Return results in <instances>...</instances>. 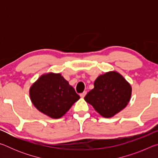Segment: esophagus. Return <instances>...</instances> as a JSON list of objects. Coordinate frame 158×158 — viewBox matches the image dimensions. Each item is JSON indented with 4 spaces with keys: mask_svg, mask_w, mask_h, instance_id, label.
<instances>
[{
    "mask_svg": "<svg viewBox=\"0 0 158 158\" xmlns=\"http://www.w3.org/2000/svg\"><path fill=\"white\" fill-rule=\"evenodd\" d=\"M86 91H84V92H83L82 93H81V94H80V97L81 98H84L85 96V95H86Z\"/></svg>",
    "mask_w": 158,
    "mask_h": 158,
    "instance_id": "1",
    "label": "esophagus"
}]
</instances>
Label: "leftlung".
<instances>
[{
    "mask_svg": "<svg viewBox=\"0 0 158 158\" xmlns=\"http://www.w3.org/2000/svg\"><path fill=\"white\" fill-rule=\"evenodd\" d=\"M132 95V86L121 74L109 71L95 79L94 89L84 100L102 117L111 118L126 107Z\"/></svg>",
    "mask_w": 158,
    "mask_h": 158,
    "instance_id": "8db88e82",
    "label": "left lung"
}]
</instances>
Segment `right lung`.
<instances>
[{"label": "right lung", "instance_id": "right-lung-1", "mask_svg": "<svg viewBox=\"0 0 158 158\" xmlns=\"http://www.w3.org/2000/svg\"><path fill=\"white\" fill-rule=\"evenodd\" d=\"M31 102L37 110L52 118H60L79 100L74 88L60 73L42 74L29 90Z\"/></svg>", "mask_w": 158, "mask_h": 158}]
</instances>
